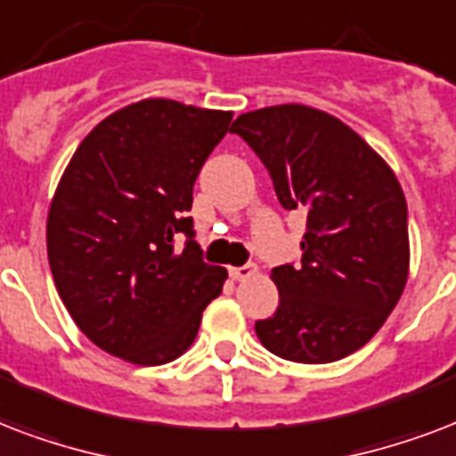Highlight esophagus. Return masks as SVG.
<instances>
[{"label": "esophagus", "mask_w": 456, "mask_h": 456, "mask_svg": "<svg viewBox=\"0 0 456 456\" xmlns=\"http://www.w3.org/2000/svg\"><path fill=\"white\" fill-rule=\"evenodd\" d=\"M256 264H245V266H235L231 268V276L235 278V281H249L252 276H256Z\"/></svg>", "instance_id": "obj_1"}]
</instances>
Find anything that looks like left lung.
Masks as SVG:
<instances>
[{"label":"left lung","instance_id":"1","mask_svg":"<svg viewBox=\"0 0 456 456\" xmlns=\"http://www.w3.org/2000/svg\"><path fill=\"white\" fill-rule=\"evenodd\" d=\"M285 209L306 211L302 259L271 271L281 302L256 321L261 345L297 363L352 354L407 285V200L390 166L340 118L281 104L238 116Z\"/></svg>","mask_w":456,"mask_h":456}]
</instances>
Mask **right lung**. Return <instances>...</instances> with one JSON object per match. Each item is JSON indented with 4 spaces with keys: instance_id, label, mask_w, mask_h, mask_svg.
I'll list each match as a JSON object with an SVG mask.
<instances>
[{
    "instance_id": "obj_1",
    "label": "right lung",
    "mask_w": 456,
    "mask_h": 456,
    "mask_svg": "<svg viewBox=\"0 0 456 456\" xmlns=\"http://www.w3.org/2000/svg\"><path fill=\"white\" fill-rule=\"evenodd\" d=\"M231 118L142 100L94 126L66 166L49 207V266L76 326L109 354L140 366L173 362L221 295L228 273L204 264L188 211Z\"/></svg>"
}]
</instances>
